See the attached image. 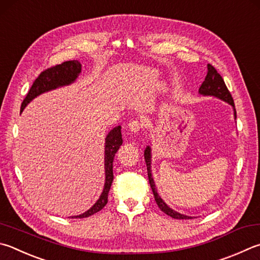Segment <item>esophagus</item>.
Segmentation results:
<instances>
[{
  "label": "esophagus",
  "instance_id": "34e87169",
  "mask_svg": "<svg viewBox=\"0 0 260 260\" xmlns=\"http://www.w3.org/2000/svg\"><path fill=\"white\" fill-rule=\"evenodd\" d=\"M143 126H144V124L142 121H140V120H132V121H129V124H128V128L133 132V133H138V132H140L141 129L143 128Z\"/></svg>",
  "mask_w": 260,
  "mask_h": 260
}]
</instances>
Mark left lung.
I'll return each mask as SVG.
<instances>
[{
    "mask_svg": "<svg viewBox=\"0 0 260 260\" xmlns=\"http://www.w3.org/2000/svg\"><path fill=\"white\" fill-rule=\"evenodd\" d=\"M199 93L202 94V95H211V96L218 98V99H220V100L230 103V105L234 108L233 98H232V95H231V93L228 89V87H226L224 79L221 78L220 75L217 73V70L209 63H208V73H207V76L205 78L204 83L201 84V86L199 88ZM234 117L237 118V111H235V109H234ZM144 159H145V164H146V169H148V177H149L150 186H151V188H152L154 200H155V202H157L159 208L161 209V211H164L165 214L173 217V218H175V219H191V218H193V217H191V216L179 214V212L173 210L172 208H169V207L165 204V201L158 194L157 188H155V184H154L153 178H152V174H151V148L149 145L146 146V149L144 150Z\"/></svg>",
    "mask_w": 260,
    "mask_h": 260,
    "instance_id": "1",
    "label": "left lung"
}]
</instances>
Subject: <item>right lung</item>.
Returning a JSON list of instances; mask_svg holds the SVG:
<instances>
[{
	"instance_id": "1",
	"label": "right lung",
	"mask_w": 260,
	"mask_h": 260,
	"mask_svg": "<svg viewBox=\"0 0 260 260\" xmlns=\"http://www.w3.org/2000/svg\"><path fill=\"white\" fill-rule=\"evenodd\" d=\"M82 72V64L77 60L64 61V62L53 66V67L48 68L44 72L40 74V76L35 79L32 83L29 92L23 99L21 103L20 111L25 109V107L29 103L32 99L36 98L40 94L51 91V89L58 88L64 85H69L75 79L78 77V75ZM121 127L117 126L114 129L109 132V134L106 138V146H105V169H106V183L103 191L101 193L99 200L84 214L74 216L72 218H85L91 215H94L95 212L100 211L108 202V194H109L111 183L114 181V172H112V165H114L115 154L119 149V146L122 144L121 139Z\"/></svg>"
}]
</instances>
